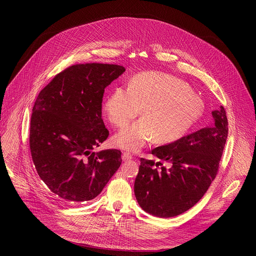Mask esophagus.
Instances as JSON below:
<instances>
[{
  "instance_id": "obj_1",
  "label": "esophagus",
  "mask_w": 256,
  "mask_h": 256,
  "mask_svg": "<svg viewBox=\"0 0 256 256\" xmlns=\"http://www.w3.org/2000/svg\"><path fill=\"white\" fill-rule=\"evenodd\" d=\"M130 158H132L130 154H128V152H124V154H122V160H130Z\"/></svg>"
}]
</instances>
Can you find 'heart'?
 I'll return each instance as SVG.
<instances>
[{"mask_svg":"<svg viewBox=\"0 0 256 256\" xmlns=\"http://www.w3.org/2000/svg\"><path fill=\"white\" fill-rule=\"evenodd\" d=\"M113 138L119 148L137 152L156 137L174 142L190 130L204 113V102L182 80L160 72H143L130 80L128 90L117 88L106 98L104 112L109 122L124 128Z\"/></svg>","mask_w":256,"mask_h":256,"instance_id":"obj_1","label":"heart"}]
</instances>
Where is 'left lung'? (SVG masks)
<instances>
[{
  "label": "left lung",
  "mask_w": 256,
  "mask_h": 256,
  "mask_svg": "<svg viewBox=\"0 0 256 256\" xmlns=\"http://www.w3.org/2000/svg\"><path fill=\"white\" fill-rule=\"evenodd\" d=\"M212 126L150 152L170 163L169 168L141 158L134 191L145 212L160 218L178 216L206 194L217 176L228 135L224 108L212 111Z\"/></svg>",
  "instance_id": "8db88e82"
}]
</instances>
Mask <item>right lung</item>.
<instances>
[{
  "instance_id": "obj_1",
  "label": "right lung",
  "mask_w": 256,
  "mask_h": 256,
  "mask_svg": "<svg viewBox=\"0 0 256 256\" xmlns=\"http://www.w3.org/2000/svg\"><path fill=\"white\" fill-rule=\"evenodd\" d=\"M124 70L116 64H74L38 94L30 152L39 178L62 204L96 198L122 162L118 150H92L109 136L102 119L104 88Z\"/></svg>"
}]
</instances>
